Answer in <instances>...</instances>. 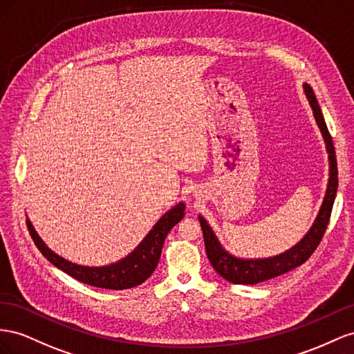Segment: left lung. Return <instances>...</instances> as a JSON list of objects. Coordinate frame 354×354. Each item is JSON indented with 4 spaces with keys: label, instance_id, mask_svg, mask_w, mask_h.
<instances>
[{
    "label": "left lung",
    "instance_id": "1",
    "mask_svg": "<svg viewBox=\"0 0 354 354\" xmlns=\"http://www.w3.org/2000/svg\"><path fill=\"white\" fill-rule=\"evenodd\" d=\"M302 88H304L306 97L313 109V117L316 120V124L320 130L323 142H325V148L328 153V165H329L328 176L329 178H328L325 197H323L316 219L311 224L306 236L302 237L297 245L289 248L288 250L281 252L279 255H272L267 258H240L233 255L231 252H228L224 246L221 245L215 231L212 230L205 216L198 215L200 225H201V230H203L206 255L210 261L212 267L215 268L218 274L221 277H224L227 281H230V283L257 285L259 281L274 279L280 274H285V272L299 267L301 264H304L313 252H315V249L319 246L323 233H325V230L328 227L330 210H332V206H334L337 188H338V169H337L335 148H334V144H332V138L329 135L328 126L325 123V118H323L322 109L319 106L315 92H313V88L307 83L302 84Z\"/></svg>",
    "mask_w": 354,
    "mask_h": 354
}]
</instances>
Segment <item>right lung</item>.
<instances>
[{
	"label": "right lung",
	"instance_id": "1",
	"mask_svg": "<svg viewBox=\"0 0 354 354\" xmlns=\"http://www.w3.org/2000/svg\"><path fill=\"white\" fill-rule=\"evenodd\" d=\"M184 215L185 203L184 201H179V203L171 206L166 214L156 222L153 228L148 231V234L140 240V243L130 252V254L115 262H111V264L99 267L77 264V262H73L64 258L62 255L56 254V252L53 249H50L46 241L39 237L29 218H26V224L34 243L55 267L62 270L71 277L83 281L86 285L102 289L121 290L144 283V281L153 274L158 264L166 236L169 234V231L184 218Z\"/></svg>",
	"mask_w": 354,
	"mask_h": 354
}]
</instances>
